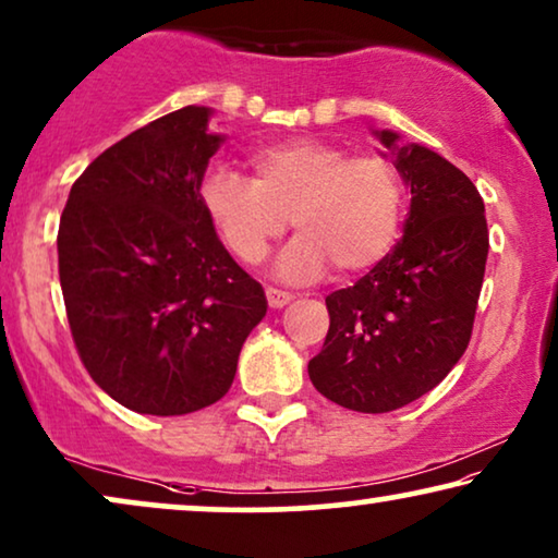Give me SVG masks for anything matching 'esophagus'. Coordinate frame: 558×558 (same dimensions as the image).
I'll return each mask as SVG.
<instances>
[{
	"label": "esophagus",
	"instance_id": "34e87169",
	"mask_svg": "<svg viewBox=\"0 0 558 558\" xmlns=\"http://www.w3.org/2000/svg\"><path fill=\"white\" fill-rule=\"evenodd\" d=\"M266 300H269V307L271 310H281V307H287L289 302H292V294L281 292V289L269 287V289H266Z\"/></svg>",
	"mask_w": 558,
	"mask_h": 558
}]
</instances>
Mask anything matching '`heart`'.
<instances>
[{
  "mask_svg": "<svg viewBox=\"0 0 558 558\" xmlns=\"http://www.w3.org/2000/svg\"><path fill=\"white\" fill-rule=\"evenodd\" d=\"M248 162L256 180L216 162L197 185L205 216L241 262H262L287 216L300 233L274 262L284 281H315L330 264L342 274L365 271L391 251L403 187L388 159L350 157L338 144L296 136L256 147Z\"/></svg>",
  "mask_w": 558,
  "mask_h": 558,
  "instance_id": "heart-1",
  "label": "heart"
}]
</instances>
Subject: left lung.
<instances>
[{
    "label": "left lung",
    "mask_w": 558,
    "mask_h": 558,
    "mask_svg": "<svg viewBox=\"0 0 558 558\" xmlns=\"http://www.w3.org/2000/svg\"><path fill=\"white\" fill-rule=\"evenodd\" d=\"M373 136L411 193L403 235L363 279L327 296L330 330L307 371L325 399L386 414L429 393L462 357L490 243L468 174L391 129Z\"/></svg>",
    "instance_id": "1"
}]
</instances>
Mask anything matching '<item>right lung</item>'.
<instances>
[{
  "instance_id": "right-lung-1",
  "label": "right lung",
  "mask_w": 558,
  "mask_h": 558,
  "mask_svg": "<svg viewBox=\"0 0 558 558\" xmlns=\"http://www.w3.org/2000/svg\"><path fill=\"white\" fill-rule=\"evenodd\" d=\"M185 106L136 129L73 182L58 228L68 323L90 378L136 414L223 399L266 294L233 262L197 185L223 134Z\"/></svg>"
}]
</instances>
